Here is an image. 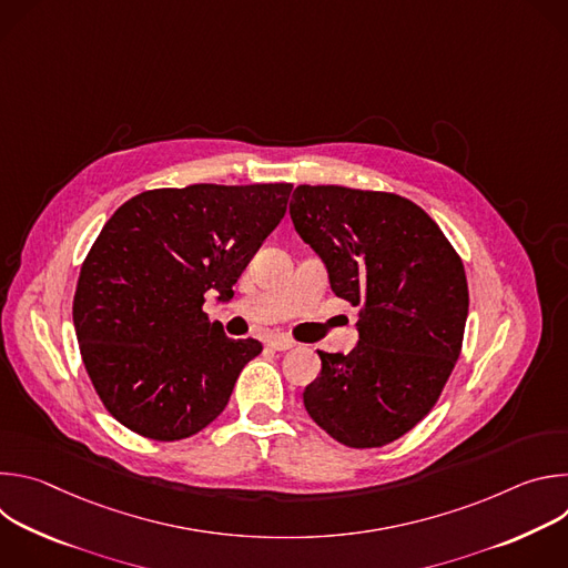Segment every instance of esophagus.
<instances>
[{"instance_id":"34e87169","label":"esophagus","mask_w":568,"mask_h":568,"mask_svg":"<svg viewBox=\"0 0 568 568\" xmlns=\"http://www.w3.org/2000/svg\"><path fill=\"white\" fill-rule=\"evenodd\" d=\"M267 346L272 351H290V348H294V342L290 337H285V335H274V337L267 339Z\"/></svg>"}]
</instances>
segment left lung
Returning <instances> with one entry per match:
<instances>
[{
    "label": "left lung",
    "instance_id": "8db88e82",
    "mask_svg": "<svg viewBox=\"0 0 568 568\" xmlns=\"http://www.w3.org/2000/svg\"><path fill=\"white\" fill-rule=\"evenodd\" d=\"M290 215L333 292L362 305L357 346L348 355L318 351L305 412L348 447L393 443L432 412L460 355L463 263L440 226L393 193L303 184Z\"/></svg>",
    "mask_w": 568,
    "mask_h": 568
}]
</instances>
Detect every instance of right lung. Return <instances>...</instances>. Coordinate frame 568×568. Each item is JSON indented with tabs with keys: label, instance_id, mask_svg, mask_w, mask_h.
<instances>
[{
	"label": "right lung",
	"instance_id": "add662e5",
	"mask_svg": "<svg viewBox=\"0 0 568 568\" xmlns=\"http://www.w3.org/2000/svg\"><path fill=\"white\" fill-rule=\"evenodd\" d=\"M292 184L145 191L105 222L73 296V326L105 409L152 440H182L226 407L263 346L211 323L206 292L231 298L283 220Z\"/></svg>",
	"mask_w": 568,
	"mask_h": 568
}]
</instances>
